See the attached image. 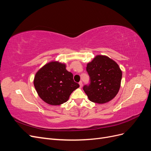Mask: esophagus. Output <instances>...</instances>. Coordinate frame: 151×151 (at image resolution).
<instances>
[{
  "instance_id": "obj_1",
  "label": "esophagus",
  "mask_w": 151,
  "mask_h": 151,
  "mask_svg": "<svg viewBox=\"0 0 151 151\" xmlns=\"http://www.w3.org/2000/svg\"><path fill=\"white\" fill-rule=\"evenodd\" d=\"M79 85H80V88H82V87H83V82L80 81L79 83Z\"/></svg>"
}]
</instances>
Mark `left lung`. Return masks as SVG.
Listing matches in <instances>:
<instances>
[{"mask_svg": "<svg viewBox=\"0 0 151 151\" xmlns=\"http://www.w3.org/2000/svg\"><path fill=\"white\" fill-rule=\"evenodd\" d=\"M86 70L91 83L83 89L91 101L104 104L116 96L121 86L122 72L115 61L98 55L87 64Z\"/></svg>", "mask_w": 151, "mask_h": 151, "instance_id": "8db88e82", "label": "left lung"}]
</instances>
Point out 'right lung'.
Returning a JSON list of instances; mask_svg holds the SVG:
<instances>
[{"label": "right lung", "mask_w": 151, "mask_h": 151, "mask_svg": "<svg viewBox=\"0 0 151 151\" xmlns=\"http://www.w3.org/2000/svg\"><path fill=\"white\" fill-rule=\"evenodd\" d=\"M34 86L40 98L46 103L57 106L65 103L71 93L79 87L64 63L51 61L36 73Z\"/></svg>", "instance_id": "add662e5"}]
</instances>
